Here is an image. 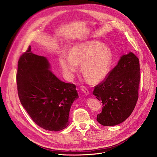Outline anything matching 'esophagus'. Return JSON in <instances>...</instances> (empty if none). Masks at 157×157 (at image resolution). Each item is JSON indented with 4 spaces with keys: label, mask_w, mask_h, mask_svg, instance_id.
I'll use <instances>...</instances> for the list:
<instances>
[{
    "label": "esophagus",
    "mask_w": 157,
    "mask_h": 157,
    "mask_svg": "<svg viewBox=\"0 0 157 157\" xmlns=\"http://www.w3.org/2000/svg\"><path fill=\"white\" fill-rule=\"evenodd\" d=\"M81 90L83 91L86 95H88L89 94V90L85 86H81Z\"/></svg>",
    "instance_id": "esophagus-1"
}]
</instances>
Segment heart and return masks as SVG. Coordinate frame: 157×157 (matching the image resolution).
I'll use <instances>...</instances> for the list:
<instances>
[{"label": "heart", "instance_id": "obj_1", "mask_svg": "<svg viewBox=\"0 0 157 157\" xmlns=\"http://www.w3.org/2000/svg\"><path fill=\"white\" fill-rule=\"evenodd\" d=\"M60 62L63 71L72 76L81 63L82 74L91 83L104 80L108 76L113 65V54L109 48L97 42H89L74 47L69 55L63 53Z\"/></svg>", "mask_w": 157, "mask_h": 157}]
</instances>
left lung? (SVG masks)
Segmentation results:
<instances>
[{
  "instance_id": "left-lung-1",
  "label": "left lung",
  "mask_w": 157,
  "mask_h": 157,
  "mask_svg": "<svg viewBox=\"0 0 157 157\" xmlns=\"http://www.w3.org/2000/svg\"><path fill=\"white\" fill-rule=\"evenodd\" d=\"M140 65L138 58L130 52L123 55L118 64L93 92L102 101V112L97 121L103 126L120 124L134 111L138 97Z\"/></svg>"
}]
</instances>
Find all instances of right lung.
Wrapping results in <instances>:
<instances>
[{"instance_id":"right-lung-1","label":"right lung","mask_w":157,"mask_h":157,"mask_svg":"<svg viewBox=\"0 0 157 157\" xmlns=\"http://www.w3.org/2000/svg\"><path fill=\"white\" fill-rule=\"evenodd\" d=\"M49 69L46 58L32 53L29 46L18 62V95L38 126L59 131L68 126L71 107L78 95L75 85L60 81Z\"/></svg>"}]
</instances>
